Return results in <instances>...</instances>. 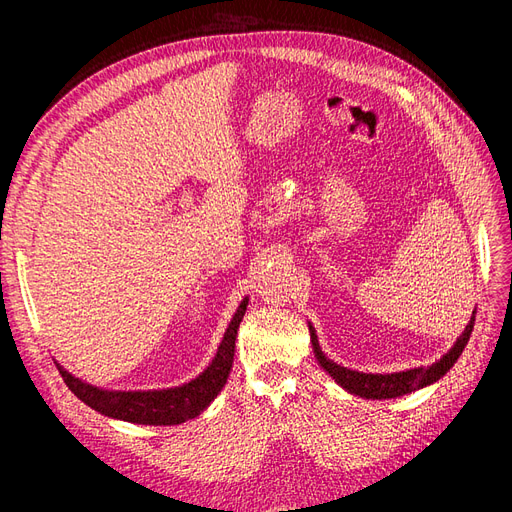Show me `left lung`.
Returning <instances> with one entry per match:
<instances>
[{
    "label": "left lung",
    "mask_w": 512,
    "mask_h": 512,
    "mask_svg": "<svg viewBox=\"0 0 512 512\" xmlns=\"http://www.w3.org/2000/svg\"><path fill=\"white\" fill-rule=\"evenodd\" d=\"M474 320H476V309L468 322L466 331L459 335L455 346L448 350L438 363H433L429 367H414L408 371H397V374H361V371H352V369L337 365L322 354L312 324H309V333H312V346H314L318 363L324 367V371H329V374L335 378V382L342 384L348 393L365 397V399H393V397L408 395L416 389H423V386L440 380L446 371L457 363L463 348L468 346V339L474 329Z\"/></svg>",
    "instance_id": "1"
}]
</instances>
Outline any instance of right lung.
<instances>
[{
	"mask_svg": "<svg viewBox=\"0 0 512 512\" xmlns=\"http://www.w3.org/2000/svg\"><path fill=\"white\" fill-rule=\"evenodd\" d=\"M245 309L247 299H243L235 318L230 320L213 363L196 380L177 386V389L136 393L102 391L79 378H74L64 367L57 365V369L61 378L68 384V389L79 397L83 404L98 410L104 416L121 418V421L141 425H179L203 412L226 384L232 367V356H235L237 329L245 316Z\"/></svg>",
	"mask_w": 512,
	"mask_h": 512,
	"instance_id": "obj_1",
	"label": "right lung"
}]
</instances>
